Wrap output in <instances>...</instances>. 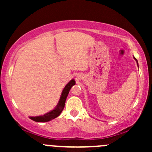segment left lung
<instances>
[{
  "label": "left lung",
  "mask_w": 152,
  "mask_h": 152,
  "mask_svg": "<svg viewBox=\"0 0 152 152\" xmlns=\"http://www.w3.org/2000/svg\"><path fill=\"white\" fill-rule=\"evenodd\" d=\"M135 60H136V61H137V59H136V58H135ZM137 64H138V63H137Z\"/></svg>",
  "instance_id": "1"
}]
</instances>
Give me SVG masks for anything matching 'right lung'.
Returning <instances> with one entry per match:
<instances>
[{
	"mask_svg": "<svg viewBox=\"0 0 152 152\" xmlns=\"http://www.w3.org/2000/svg\"><path fill=\"white\" fill-rule=\"evenodd\" d=\"M75 83H75V81L74 79H72L65 86V88H64V90H63L62 91L61 96L60 100H59L58 105H57V106L55 109L52 110L50 112L44 114L43 116H36V117H30L31 119H32L33 121H35L36 122H46L58 117L59 115L61 114L63 110H64V106H65L66 99L67 98V96L69 93V91H70L71 87L74 86V85H75Z\"/></svg>",
	"mask_w": 152,
	"mask_h": 152,
	"instance_id": "1",
	"label": "right lung"
}]
</instances>
